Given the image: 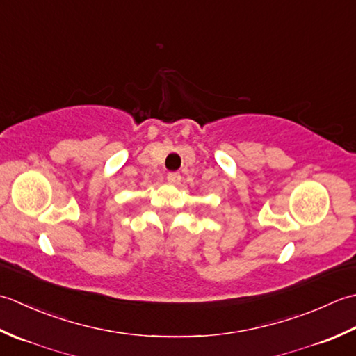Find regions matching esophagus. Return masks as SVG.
I'll list each match as a JSON object with an SVG mask.
<instances>
[{
  "mask_svg": "<svg viewBox=\"0 0 356 356\" xmlns=\"http://www.w3.org/2000/svg\"><path fill=\"white\" fill-rule=\"evenodd\" d=\"M168 181L170 184H178L181 181V175L178 172H170V173H168Z\"/></svg>",
  "mask_w": 356,
  "mask_h": 356,
  "instance_id": "obj_1",
  "label": "esophagus"
}]
</instances>
